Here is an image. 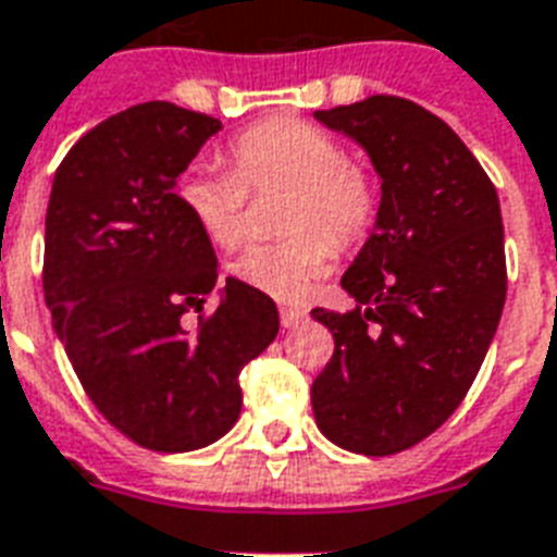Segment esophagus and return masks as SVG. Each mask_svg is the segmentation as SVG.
I'll use <instances>...</instances> for the list:
<instances>
[{
    "instance_id": "34e87169",
    "label": "esophagus",
    "mask_w": 557,
    "mask_h": 557,
    "mask_svg": "<svg viewBox=\"0 0 557 557\" xmlns=\"http://www.w3.org/2000/svg\"><path fill=\"white\" fill-rule=\"evenodd\" d=\"M278 313H282V325L284 327H296V325H301L305 319H308V313H305V310H299V308H282Z\"/></svg>"
}]
</instances>
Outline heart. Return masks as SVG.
I'll return each mask as SVG.
<instances>
[{"label":"heart","instance_id":"b5f03b06","mask_svg":"<svg viewBox=\"0 0 557 557\" xmlns=\"http://www.w3.org/2000/svg\"><path fill=\"white\" fill-rule=\"evenodd\" d=\"M230 171L188 168L176 183L197 230L220 249L247 235L249 194H287L275 244H252L232 261V275L273 299H299L334 249L355 247L377 214V183L351 162L343 141L299 119H267L240 131L226 148Z\"/></svg>","mask_w":557,"mask_h":557}]
</instances>
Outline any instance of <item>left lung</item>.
Wrapping results in <instances>:
<instances>
[{
	"instance_id": "obj_1",
	"label": "left lung",
	"mask_w": 557,
	"mask_h": 557,
	"mask_svg": "<svg viewBox=\"0 0 557 557\" xmlns=\"http://www.w3.org/2000/svg\"><path fill=\"white\" fill-rule=\"evenodd\" d=\"M381 176L374 232L343 275L355 310L313 308L334 355L313 386L325 438L392 456L438 430L471 389L506 305L497 188L424 107L372 95L319 110Z\"/></svg>"
}]
</instances>
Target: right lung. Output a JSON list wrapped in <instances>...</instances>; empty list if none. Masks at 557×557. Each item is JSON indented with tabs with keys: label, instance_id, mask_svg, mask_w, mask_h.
<instances>
[{
	"label": "right lung",
	"instance_id": "obj_1",
	"mask_svg": "<svg viewBox=\"0 0 557 557\" xmlns=\"http://www.w3.org/2000/svg\"><path fill=\"white\" fill-rule=\"evenodd\" d=\"M218 131L168 101L110 115L60 162L46 211L54 334L98 412L159 454L230 433L240 369L278 334L275 301L238 278L197 327L183 322L214 290L218 258L174 185Z\"/></svg>",
	"mask_w": 557,
	"mask_h": 557
}]
</instances>
